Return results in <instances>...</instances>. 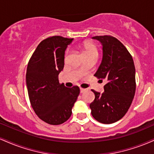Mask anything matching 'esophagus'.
<instances>
[{
    "label": "esophagus",
    "mask_w": 154,
    "mask_h": 154,
    "mask_svg": "<svg viewBox=\"0 0 154 154\" xmlns=\"http://www.w3.org/2000/svg\"><path fill=\"white\" fill-rule=\"evenodd\" d=\"M86 91H87V89H85V88H80V93H84V92H85Z\"/></svg>",
    "instance_id": "obj_1"
}]
</instances>
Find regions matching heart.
Here are the masks:
<instances>
[{
    "label": "heart",
    "instance_id": "heart-1",
    "mask_svg": "<svg viewBox=\"0 0 154 154\" xmlns=\"http://www.w3.org/2000/svg\"><path fill=\"white\" fill-rule=\"evenodd\" d=\"M83 48H84V53L85 56H89V55L96 54L98 55V48H97L96 45H94L93 43H88L85 44L83 45ZM69 54V51L67 50L66 52V56H67Z\"/></svg>",
    "mask_w": 154,
    "mask_h": 154
}]
</instances>
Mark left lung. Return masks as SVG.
<instances>
[{"instance_id":"left-lung-1","label":"left lung","mask_w":154,"mask_h":154,"mask_svg":"<svg viewBox=\"0 0 154 154\" xmlns=\"http://www.w3.org/2000/svg\"><path fill=\"white\" fill-rule=\"evenodd\" d=\"M103 45V59L94 76L106 79L104 92L91 90L95 99L90 104L92 116L103 124L119 121L128 112L135 93V68L131 54L111 35L95 36Z\"/></svg>"}]
</instances>
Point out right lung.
<instances>
[{"label": "right lung", "mask_w": 154, "mask_h": 154, "mask_svg": "<svg viewBox=\"0 0 154 154\" xmlns=\"http://www.w3.org/2000/svg\"><path fill=\"white\" fill-rule=\"evenodd\" d=\"M73 38L51 36L40 42L28 62L26 82L28 95L37 116L49 125H61L72 115L79 94L78 86L60 84L64 54Z\"/></svg>", "instance_id": "right-lung-1"}]
</instances>
